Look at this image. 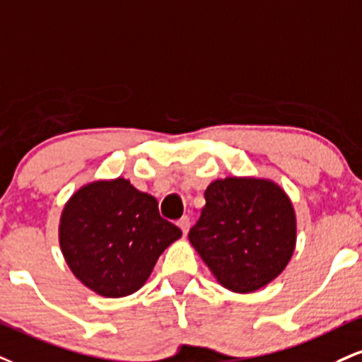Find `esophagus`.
<instances>
[{"instance_id": "34e87169", "label": "esophagus", "mask_w": 362, "mask_h": 362, "mask_svg": "<svg viewBox=\"0 0 362 362\" xmlns=\"http://www.w3.org/2000/svg\"><path fill=\"white\" fill-rule=\"evenodd\" d=\"M178 228L182 229V233H184V236L187 233H189V228H190V219L187 216L182 217L180 221H178Z\"/></svg>"}]
</instances>
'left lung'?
Listing matches in <instances>:
<instances>
[{
	"label": "left lung",
	"instance_id": "1",
	"mask_svg": "<svg viewBox=\"0 0 362 362\" xmlns=\"http://www.w3.org/2000/svg\"><path fill=\"white\" fill-rule=\"evenodd\" d=\"M206 206L189 241L216 280L252 293L280 275L297 245L293 204L276 182L226 177L206 189Z\"/></svg>",
	"mask_w": 362,
	"mask_h": 362
}]
</instances>
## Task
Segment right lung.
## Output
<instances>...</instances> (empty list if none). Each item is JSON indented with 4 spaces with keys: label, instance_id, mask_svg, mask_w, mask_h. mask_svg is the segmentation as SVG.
<instances>
[{
    "label": "right lung",
    "instance_id": "right-lung-1",
    "mask_svg": "<svg viewBox=\"0 0 362 362\" xmlns=\"http://www.w3.org/2000/svg\"><path fill=\"white\" fill-rule=\"evenodd\" d=\"M182 230L160 217L153 195L123 177L82 185L60 214L59 243L74 276L106 298L145 285L156 259Z\"/></svg>",
    "mask_w": 362,
    "mask_h": 362
}]
</instances>
